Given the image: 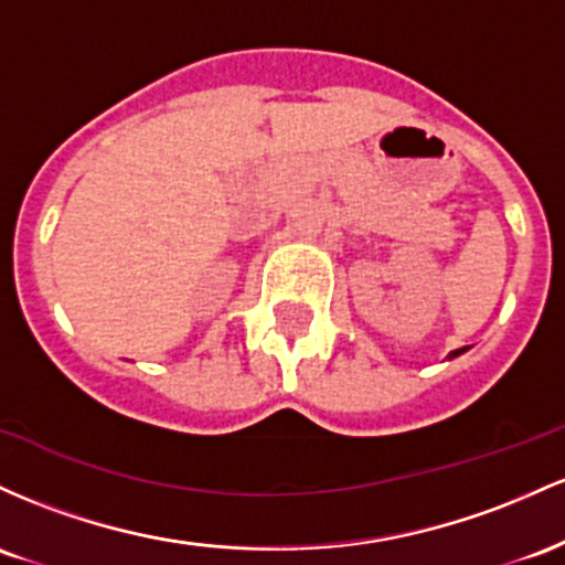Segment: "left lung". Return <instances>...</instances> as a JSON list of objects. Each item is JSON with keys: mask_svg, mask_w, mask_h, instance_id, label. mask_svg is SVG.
Instances as JSON below:
<instances>
[{"mask_svg": "<svg viewBox=\"0 0 565 565\" xmlns=\"http://www.w3.org/2000/svg\"><path fill=\"white\" fill-rule=\"evenodd\" d=\"M461 352H467V347H461V350H456V352H451V358H459Z\"/></svg>", "mask_w": 565, "mask_h": 565, "instance_id": "left-lung-1", "label": "left lung"}]
</instances>
